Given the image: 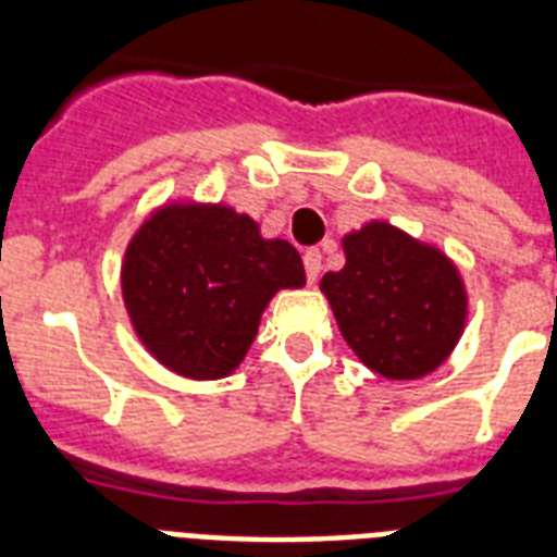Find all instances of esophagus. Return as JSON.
I'll return each instance as SVG.
<instances>
[{
    "label": "esophagus",
    "instance_id": "obj_1",
    "mask_svg": "<svg viewBox=\"0 0 557 557\" xmlns=\"http://www.w3.org/2000/svg\"><path fill=\"white\" fill-rule=\"evenodd\" d=\"M304 269H306V277L314 283V280H318V274H321V251H318V248H306Z\"/></svg>",
    "mask_w": 557,
    "mask_h": 557
}]
</instances>
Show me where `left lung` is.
<instances>
[{
  "mask_svg": "<svg viewBox=\"0 0 557 557\" xmlns=\"http://www.w3.org/2000/svg\"><path fill=\"white\" fill-rule=\"evenodd\" d=\"M347 265L321 288L341 335L384 379H419L448 358L466 323L457 269L436 248L384 222L344 239Z\"/></svg>",
  "mask_w": 557,
  "mask_h": 557,
  "instance_id": "8db88e82",
  "label": "left lung"
}]
</instances>
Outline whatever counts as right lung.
<instances>
[{"label":"right lung","mask_w":557,"mask_h":557,"mask_svg":"<svg viewBox=\"0 0 557 557\" xmlns=\"http://www.w3.org/2000/svg\"><path fill=\"white\" fill-rule=\"evenodd\" d=\"M124 304L138 338L187 379H222L253 344L277 288L304 286L300 253L231 208L159 210L126 248Z\"/></svg>","instance_id":"right-lung-1"}]
</instances>
